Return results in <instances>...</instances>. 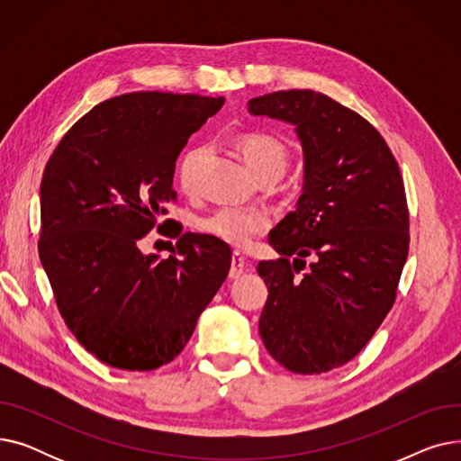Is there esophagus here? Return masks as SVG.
Segmentation results:
<instances>
[{
  "instance_id": "34e87169",
  "label": "esophagus",
  "mask_w": 461,
  "mask_h": 461,
  "mask_svg": "<svg viewBox=\"0 0 461 461\" xmlns=\"http://www.w3.org/2000/svg\"><path fill=\"white\" fill-rule=\"evenodd\" d=\"M245 267H247V256L235 250V252L231 254V269H230V278H239L240 275L245 273Z\"/></svg>"
}]
</instances>
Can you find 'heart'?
Segmentation results:
<instances>
[{
  "label": "heart",
  "mask_w": 461,
  "mask_h": 461,
  "mask_svg": "<svg viewBox=\"0 0 461 461\" xmlns=\"http://www.w3.org/2000/svg\"><path fill=\"white\" fill-rule=\"evenodd\" d=\"M239 145L240 153H243L249 167L256 176L269 172V169H282V172L285 169L287 149L278 138L267 132H247L240 136ZM205 153L207 149L203 148H192L181 157L177 166V179L183 190H194ZM271 224L273 218L267 209L224 205L200 218L198 228L203 233L216 237L218 240H224V243L235 249H247L252 245L256 237L267 231Z\"/></svg>",
  "instance_id": "b5f03b06"
}]
</instances>
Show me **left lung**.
Wrapping results in <instances>:
<instances>
[{
    "instance_id": "8db88e82",
    "label": "left lung",
    "mask_w": 461,
    "mask_h": 461,
    "mask_svg": "<svg viewBox=\"0 0 461 461\" xmlns=\"http://www.w3.org/2000/svg\"><path fill=\"white\" fill-rule=\"evenodd\" d=\"M249 110L295 125L304 153L297 209L269 235L280 258L258 263L269 285L259 334L289 372L323 374L357 357L396 301L409 252L403 179L377 129L323 93H267Z\"/></svg>"
}]
</instances>
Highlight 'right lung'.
Here are the masks:
<instances>
[{"label":"right lung","instance_id":"add662e5","mask_svg":"<svg viewBox=\"0 0 461 461\" xmlns=\"http://www.w3.org/2000/svg\"><path fill=\"white\" fill-rule=\"evenodd\" d=\"M222 104L192 93L119 95L80 117L48 158L39 258L68 330L108 366L172 362L228 276L224 240L157 222L177 200L181 149ZM155 227L178 239L166 260L137 249Z\"/></svg>","mask_w":461,"mask_h":461}]
</instances>
